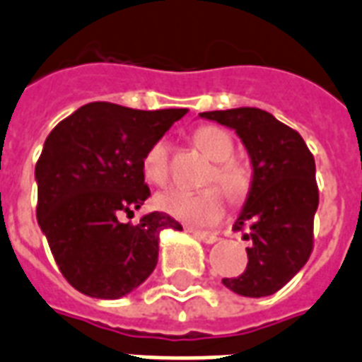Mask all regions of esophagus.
Wrapping results in <instances>:
<instances>
[{
    "instance_id": "34e87169",
    "label": "esophagus",
    "mask_w": 362,
    "mask_h": 362,
    "mask_svg": "<svg viewBox=\"0 0 362 362\" xmlns=\"http://www.w3.org/2000/svg\"><path fill=\"white\" fill-rule=\"evenodd\" d=\"M192 235L197 237L199 241L206 243V245H212V243L218 241L216 233H211V231H199V230H192Z\"/></svg>"
}]
</instances>
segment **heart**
I'll use <instances>...</instances> for the list:
<instances>
[{
  "mask_svg": "<svg viewBox=\"0 0 362 362\" xmlns=\"http://www.w3.org/2000/svg\"><path fill=\"white\" fill-rule=\"evenodd\" d=\"M193 142L214 167L209 173V184H218L230 201H243L250 192L252 175L247 165L233 156V138L220 127H201L193 134ZM142 173L150 184L163 186L169 178V142L157 140L142 157ZM153 205L165 214L189 226H212L224 214V197L216 187L192 193L184 189H167L157 193Z\"/></svg>",
  "mask_w": 362,
  "mask_h": 362,
  "instance_id": "1",
  "label": "heart"
}]
</instances>
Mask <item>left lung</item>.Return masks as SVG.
Listing matches in <instances>:
<instances>
[{
    "label": "left lung",
    "instance_id": "left-lung-1",
    "mask_svg": "<svg viewBox=\"0 0 362 362\" xmlns=\"http://www.w3.org/2000/svg\"><path fill=\"white\" fill-rule=\"evenodd\" d=\"M237 132L252 165V186L233 230H247V269L222 279L248 298L269 296L296 275L313 250V218L319 206L315 159L294 129L260 107L203 112Z\"/></svg>",
    "mask_w": 362,
    "mask_h": 362
}]
</instances>
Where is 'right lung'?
I'll return each mask as SVG.
<instances>
[{
	"instance_id": "obj_1",
	"label": "right lung",
	"mask_w": 362,
	"mask_h": 362,
	"mask_svg": "<svg viewBox=\"0 0 362 362\" xmlns=\"http://www.w3.org/2000/svg\"><path fill=\"white\" fill-rule=\"evenodd\" d=\"M180 110H132L90 102L60 121L35 165L37 224L57 266L76 291L117 300L140 286L157 266L159 233L182 230L165 212L123 224L150 197L142 157Z\"/></svg>"
}]
</instances>
